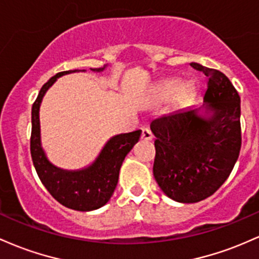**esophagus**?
I'll list each match as a JSON object with an SVG mask.
<instances>
[{
  "instance_id": "1",
  "label": "esophagus",
  "mask_w": 259,
  "mask_h": 259,
  "mask_svg": "<svg viewBox=\"0 0 259 259\" xmlns=\"http://www.w3.org/2000/svg\"><path fill=\"white\" fill-rule=\"evenodd\" d=\"M142 139H143V141H152L153 135L149 128H144L142 131Z\"/></svg>"
}]
</instances>
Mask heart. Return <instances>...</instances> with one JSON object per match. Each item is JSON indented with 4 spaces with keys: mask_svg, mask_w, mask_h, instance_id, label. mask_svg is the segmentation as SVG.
Segmentation results:
<instances>
[{
    "mask_svg": "<svg viewBox=\"0 0 259 259\" xmlns=\"http://www.w3.org/2000/svg\"><path fill=\"white\" fill-rule=\"evenodd\" d=\"M197 94V87L190 80L182 84L180 78H170L158 85L155 91V98L160 101H167L175 98V106L177 109H185L193 103Z\"/></svg>",
    "mask_w": 259,
    "mask_h": 259,
    "instance_id": "b5f03b06",
    "label": "heart"
}]
</instances>
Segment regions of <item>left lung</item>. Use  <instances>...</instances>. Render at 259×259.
I'll list each match as a JSON object with an SVG mask.
<instances>
[{
    "mask_svg": "<svg viewBox=\"0 0 259 259\" xmlns=\"http://www.w3.org/2000/svg\"><path fill=\"white\" fill-rule=\"evenodd\" d=\"M191 66L208 77L204 105L150 123L154 177L162 192L180 203H197L219 190L241 149L239 93L220 71L196 62Z\"/></svg>",
    "mask_w": 259,
    "mask_h": 259,
    "instance_id": "left-lung-1",
    "label": "left lung"
}]
</instances>
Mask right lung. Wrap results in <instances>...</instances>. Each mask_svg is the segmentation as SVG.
<instances>
[{
    "instance_id": "right-lung-1",
    "label": "right lung",
    "mask_w": 259,
    "mask_h": 259,
    "mask_svg": "<svg viewBox=\"0 0 259 259\" xmlns=\"http://www.w3.org/2000/svg\"><path fill=\"white\" fill-rule=\"evenodd\" d=\"M103 68H91L101 72ZM85 72V69L60 72L51 77L40 89L36 100L31 107L30 153L40 181L57 202L67 208L79 211H91L105 205L111 198L118 181L122 162L141 137L142 131L121 133L106 142L98 158L89 166L80 170H63L49 161L41 147L40 137L39 110L45 93L61 75Z\"/></svg>"
}]
</instances>
